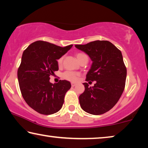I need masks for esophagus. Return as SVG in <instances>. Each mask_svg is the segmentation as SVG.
I'll list each match as a JSON object with an SVG mask.
<instances>
[{
    "label": "esophagus",
    "mask_w": 148,
    "mask_h": 148,
    "mask_svg": "<svg viewBox=\"0 0 148 148\" xmlns=\"http://www.w3.org/2000/svg\"><path fill=\"white\" fill-rule=\"evenodd\" d=\"M71 86H72V87H74V86H76V83H74V82H71Z\"/></svg>",
    "instance_id": "1"
}]
</instances>
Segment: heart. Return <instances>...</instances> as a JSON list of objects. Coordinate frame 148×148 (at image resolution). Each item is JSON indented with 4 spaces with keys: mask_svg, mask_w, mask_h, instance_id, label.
<instances>
[{
    "mask_svg": "<svg viewBox=\"0 0 148 148\" xmlns=\"http://www.w3.org/2000/svg\"><path fill=\"white\" fill-rule=\"evenodd\" d=\"M86 55H84L83 53H77L76 56L78 60L79 61V60L81 59L82 57H83L84 56H85ZM62 60H63V57H60L59 59L58 60V64H61L62 62ZM78 74L76 73V72H71V71H66L63 73L62 74V77L63 78H64L67 80H70V81H75L76 80L77 78H78Z\"/></svg>",
    "mask_w": 148,
    "mask_h": 148,
    "instance_id": "1",
    "label": "heart"
}]
</instances>
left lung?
<instances>
[{
    "mask_svg": "<svg viewBox=\"0 0 148 148\" xmlns=\"http://www.w3.org/2000/svg\"><path fill=\"white\" fill-rule=\"evenodd\" d=\"M75 47L92 60L86 81L96 82L93 87L83 84L85 91L79 96V104L88 113L103 114L116 105L125 90L126 68L121 51L108 41L97 40Z\"/></svg>",
    "mask_w": 148,
    "mask_h": 148,
    "instance_id": "1",
    "label": "left lung"
}]
</instances>
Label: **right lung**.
<instances>
[{
  "label": "right lung",
  "instance_id": "1",
  "mask_svg": "<svg viewBox=\"0 0 148 148\" xmlns=\"http://www.w3.org/2000/svg\"><path fill=\"white\" fill-rule=\"evenodd\" d=\"M73 45L61 47L43 41L30 44L23 51L18 70V79L25 101L35 111L52 114L61 109L70 82H49L50 76L58 70L57 60L68 52Z\"/></svg>",
  "mask_w": 148,
  "mask_h": 148
}]
</instances>
